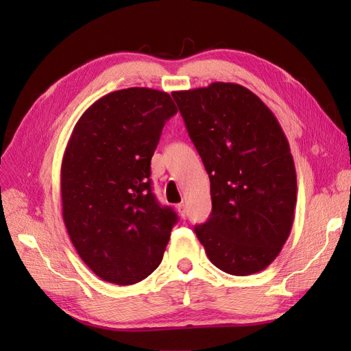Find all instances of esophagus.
Returning a JSON list of instances; mask_svg holds the SVG:
<instances>
[{
    "mask_svg": "<svg viewBox=\"0 0 351 351\" xmlns=\"http://www.w3.org/2000/svg\"><path fill=\"white\" fill-rule=\"evenodd\" d=\"M177 210H178V214H180V217H182V218L187 217V206L184 204H178L177 205Z\"/></svg>",
    "mask_w": 351,
    "mask_h": 351,
    "instance_id": "obj_1",
    "label": "esophagus"
}]
</instances>
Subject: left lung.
Segmentation results:
<instances>
[{"instance_id":"8db88e82","label":"left lung","mask_w":351,"mask_h":351,"mask_svg":"<svg viewBox=\"0 0 351 351\" xmlns=\"http://www.w3.org/2000/svg\"><path fill=\"white\" fill-rule=\"evenodd\" d=\"M171 95L210 182L212 212L195 227L199 241L221 271L237 277L263 271L290 236L297 195L277 117L237 83Z\"/></svg>"}]
</instances>
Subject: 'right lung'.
Here are the masks:
<instances>
[{
	"instance_id": "right-lung-1",
	"label": "right lung",
	"mask_w": 351,
	"mask_h": 351,
	"mask_svg": "<svg viewBox=\"0 0 351 351\" xmlns=\"http://www.w3.org/2000/svg\"><path fill=\"white\" fill-rule=\"evenodd\" d=\"M176 112L167 92L129 88L93 102L74 125L61 164L62 219L104 281L136 284L162 261L178 217L152 193L151 159Z\"/></svg>"
}]
</instances>
